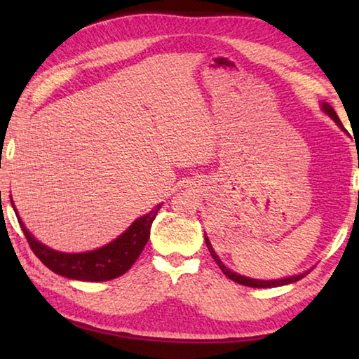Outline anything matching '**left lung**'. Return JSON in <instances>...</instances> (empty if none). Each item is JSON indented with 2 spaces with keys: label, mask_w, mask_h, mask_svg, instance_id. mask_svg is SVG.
Segmentation results:
<instances>
[{
  "label": "left lung",
  "mask_w": 359,
  "mask_h": 359,
  "mask_svg": "<svg viewBox=\"0 0 359 359\" xmlns=\"http://www.w3.org/2000/svg\"><path fill=\"white\" fill-rule=\"evenodd\" d=\"M321 111L330 115V117H331L334 121H336L340 130L347 133V130L344 128L342 121L339 120L336 111H334V109H332L330 104H327V102H321ZM204 241H205V245H208L209 252H210V255H212V258L215 259V263L218 264V267H220L223 274L226 276L228 278H231V280H233V282H238L239 285H245V287H252V288H276V287H282V285H288V283H294V282H297V280H301L302 277H306V276L309 274V272H311V271H306V272H302V274L291 276V277H285V278H277V280H258V278H250V277L241 276V274H238V272L228 269V267L223 264V261H222L220 258H218V255L215 253L214 247H212L210 241H209V238H208V234H204Z\"/></svg>",
  "instance_id": "8db88e82"
}]
</instances>
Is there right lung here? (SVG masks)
<instances>
[{"instance_id":"1","label":"right lung","mask_w":359,"mask_h":359,"mask_svg":"<svg viewBox=\"0 0 359 359\" xmlns=\"http://www.w3.org/2000/svg\"><path fill=\"white\" fill-rule=\"evenodd\" d=\"M12 208L19 218L20 228L25 234L29 247L42 263L48 269L58 276H63L72 280L83 282H106L123 276L130 267L135 264L139 255L144 250L145 244L150 238V228L154 223L158 210L163 204H158L149 214L136 218L125 233H121L117 239L102 245L92 252L82 253H65L53 250V248L41 244L34 236L29 233L22 218L17 214L14 201L11 199Z\"/></svg>"}]
</instances>
